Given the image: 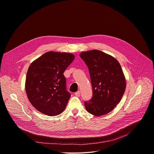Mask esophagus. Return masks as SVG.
Here are the masks:
<instances>
[{
  "instance_id": "34e87169",
  "label": "esophagus",
  "mask_w": 154,
  "mask_h": 154,
  "mask_svg": "<svg viewBox=\"0 0 154 154\" xmlns=\"http://www.w3.org/2000/svg\"><path fill=\"white\" fill-rule=\"evenodd\" d=\"M75 95L77 97H79L80 96V91H77V92L75 93Z\"/></svg>"
}]
</instances>
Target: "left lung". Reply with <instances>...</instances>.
<instances>
[{"instance_id":"8db88e82","label":"left lung","mask_w":154,"mask_h":154,"mask_svg":"<svg viewBox=\"0 0 154 154\" xmlns=\"http://www.w3.org/2000/svg\"><path fill=\"white\" fill-rule=\"evenodd\" d=\"M80 57L88 68L93 88L91 100L84 103L86 109L95 116L105 115L120 103L125 91L121 66L114 57L97 50L82 52Z\"/></svg>"}]
</instances>
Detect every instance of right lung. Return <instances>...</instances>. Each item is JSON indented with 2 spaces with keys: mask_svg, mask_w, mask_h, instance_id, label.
I'll return each mask as SVG.
<instances>
[{
  "mask_svg": "<svg viewBox=\"0 0 154 154\" xmlns=\"http://www.w3.org/2000/svg\"><path fill=\"white\" fill-rule=\"evenodd\" d=\"M75 58L67 53L49 51L30 65L26 91L32 105L41 113L55 116L64 110L71 97L63 73Z\"/></svg>",
  "mask_w": 154,
  "mask_h": 154,
  "instance_id": "right-lung-1",
  "label": "right lung"
}]
</instances>
